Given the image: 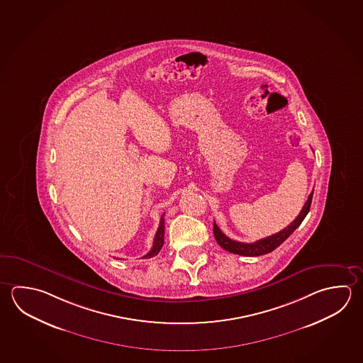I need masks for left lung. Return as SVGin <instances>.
Wrapping results in <instances>:
<instances>
[{"mask_svg":"<svg viewBox=\"0 0 363 363\" xmlns=\"http://www.w3.org/2000/svg\"><path fill=\"white\" fill-rule=\"evenodd\" d=\"M312 196H313V191L308 196L307 202L304 203L302 211L299 212V215L296 218V220L291 224L288 225L285 229L279 231L274 235L259 239L255 243H242V242H237V240H233L230 238L226 237L224 233L220 230V228L216 225V223H213V234L216 238V242L220 244V247L224 248L225 251L240 255V256H247V257H256V256H262L266 253H270L274 250H277V247L285 242L290 234L296 230L299 225L302 224L304 218L310 212Z\"/></svg>","mask_w":363,"mask_h":363,"instance_id":"8db88e82","label":"left lung"}]
</instances>
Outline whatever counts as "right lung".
<instances>
[{
  "mask_svg": "<svg viewBox=\"0 0 363 363\" xmlns=\"http://www.w3.org/2000/svg\"><path fill=\"white\" fill-rule=\"evenodd\" d=\"M164 215H165V213H164ZM164 215L161 216V220H160V225H158L156 235H155V239H153L152 250L148 252L145 256H143V258L155 257L156 255H158V252L161 251V248H162V245H164V235H165V221H164Z\"/></svg>",
  "mask_w": 363,
  "mask_h": 363,
  "instance_id": "obj_1",
  "label": "right lung"
}]
</instances>
